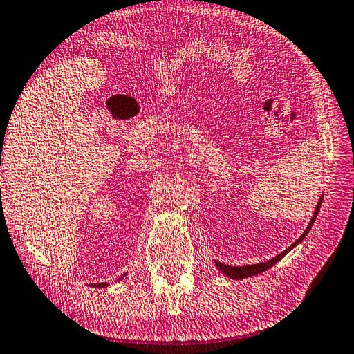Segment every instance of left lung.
Segmentation results:
<instances>
[{
  "instance_id": "obj_1",
  "label": "left lung",
  "mask_w": 354,
  "mask_h": 354,
  "mask_svg": "<svg viewBox=\"0 0 354 354\" xmlns=\"http://www.w3.org/2000/svg\"><path fill=\"white\" fill-rule=\"evenodd\" d=\"M322 201H323V196L320 198V201L317 203V207H315V212H314V217L310 218V223L308 225V227H306V231L303 232L301 234V237L298 239V241L293 243V245H290L289 248L287 250H284L283 253L281 254H278L277 257H273V259H270V261H267V262H261V263H254V266H242V267H231V266H225V263H221V262H218V261H215V266L218 267V270L220 272H223L226 277H230V278H232V279H245V278H248V277H254V274H257V273H262V272H266V270H268V268L270 267H273L274 263H277L278 261H281L283 259V257L289 253V251L295 247V245H298L299 242L303 241L304 237H306V234L309 232V230L310 227H313V225H314V221H315V217L317 215H319V211H320V206H322Z\"/></svg>"
}]
</instances>
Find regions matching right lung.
<instances>
[{"instance_id":"obj_1","label":"right lung","mask_w":354,"mask_h":354,"mask_svg":"<svg viewBox=\"0 0 354 354\" xmlns=\"http://www.w3.org/2000/svg\"><path fill=\"white\" fill-rule=\"evenodd\" d=\"M124 274H127V273H124ZM123 278V277H122ZM107 286V283H100V284H93L92 287H106Z\"/></svg>"}]
</instances>
